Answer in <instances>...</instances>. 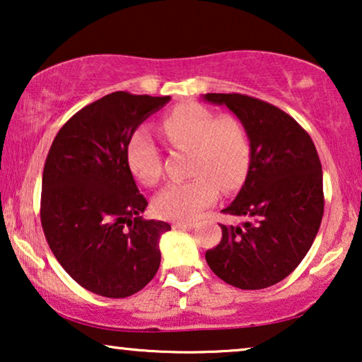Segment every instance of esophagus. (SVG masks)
Wrapping results in <instances>:
<instances>
[{
  "label": "esophagus",
  "instance_id": "obj_1",
  "mask_svg": "<svg viewBox=\"0 0 362 362\" xmlns=\"http://www.w3.org/2000/svg\"><path fill=\"white\" fill-rule=\"evenodd\" d=\"M194 227V222H175L173 224V229H192Z\"/></svg>",
  "mask_w": 362,
  "mask_h": 362
}]
</instances>
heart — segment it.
<instances>
[{"mask_svg": "<svg viewBox=\"0 0 362 362\" xmlns=\"http://www.w3.org/2000/svg\"><path fill=\"white\" fill-rule=\"evenodd\" d=\"M163 133L170 145L189 150L192 180L170 182L153 199V211L168 221H191L216 201L219 186L232 191L242 185L250 166V140L234 117H219L189 103L168 113ZM127 165L138 182L156 185L161 176V156L150 133H133L127 146Z\"/></svg>", "mask_w": 362, "mask_h": 362, "instance_id": "heart-1", "label": "heart"}]
</instances>
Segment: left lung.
<instances>
[{"mask_svg":"<svg viewBox=\"0 0 362 362\" xmlns=\"http://www.w3.org/2000/svg\"><path fill=\"white\" fill-rule=\"evenodd\" d=\"M227 107L250 140V166L239 194L222 212L244 216L221 226L206 252L211 270L240 290H260L288 276L308 254L323 219V170L308 133L275 105L242 93H204Z\"/></svg>","mask_w":362,"mask_h":362,"instance_id":"left-lung-1","label":"left lung"}]
</instances>
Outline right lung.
<instances>
[{
  "instance_id": "add662e5",
  "label": "right lung",
  "mask_w": 362,
  "mask_h": 362,
  "mask_svg": "<svg viewBox=\"0 0 362 362\" xmlns=\"http://www.w3.org/2000/svg\"><path fill=\"white\" fill-rule=\"evenodd\" d=\"M166 97L113 92L78 110L54 138L42 173L41 222L62 269L83 288L125 298L160 269L171 226L145 221L148 202L127 165V146Z\"/></svg>"
}]
</instances>
